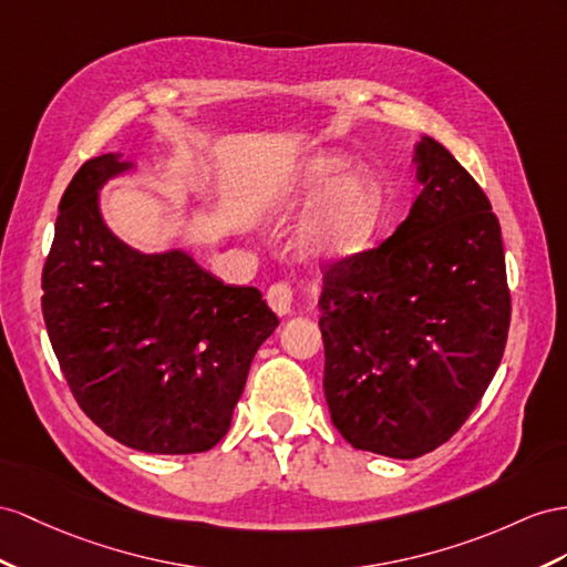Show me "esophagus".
Listing matches in <instances>:
<instances>
[{"mask_svg":"<svg viewBox=\"0 0 567 567\" xmlns=\"http://www.w3.org/2000/svg\"><path fill=\"white\" fill-rule=\"evenodd\" d=\"M266 299L270 303V309L278 313V316H287L289 311H292L295 295H292V287H289V282H275V285H270Z\"/></svg>","mask_w":567,"mask_h":567,"instance_id":"34e87169","label":"esophagus"}]
</instances>
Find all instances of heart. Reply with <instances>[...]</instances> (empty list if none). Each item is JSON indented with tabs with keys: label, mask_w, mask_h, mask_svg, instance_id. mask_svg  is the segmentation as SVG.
<instances>
[{
	"label": "heart",
	"mask_w": 567,
	"mask_h": 567,
	"mask_svg": "<svg viewBox=\"0 0 567 567\" xmlns=\"http://www.w3.org/2000/svg\"><path fill=\"white\" fill-rule=\"evenodd\" d=\"M340 153H318L303 159L282 192L285 206L318 200L301 227L303 251L318 258H352L367 251L388 220V194L371 169H354ZM348 177L344 178L343 174Z\"/></svg>",
	"instance_id": "heart-1"
}]
</instances>
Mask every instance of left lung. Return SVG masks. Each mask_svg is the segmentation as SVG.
<instances>
[{
  "label": "left lung",
  "mask_w": 567,
  "mask_h": 567,
  "mask_svg": "<svg viewBox=\"0 0 567 567\" xmlns=\"http://www.w3.org/2000/svg\"><path fill=\"white\" fill-rule=\"evenodd\" d=\"M422 194L375 249L326 266L323 390L347 443L412 460L467 422L496 373L511 289L498 217L439 141L414 151Z\"/></svg>",
  "instance_id": "obj_1"
}]
</instances>
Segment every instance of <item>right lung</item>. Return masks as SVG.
<instances>
[{
    "instance_id": "1",
    "label": "right lung",
    "mask_w": 567,
    "mask_h": 567,
    "mask_svg": "<svg viewBox=\"0 0 567 567\" xmlns=\"http://www.w3.org/2000/svg\"><path fill=\"white\" fill-rule=\"evenodd\" d=\"M126 169L107 153L66 186L42 316L93 424L143 453H203L223 441L254 354L280 321L256 287L225 285L179 249L141 254L114 237L97 192Z\"/></svg>"
}]
</instances>
